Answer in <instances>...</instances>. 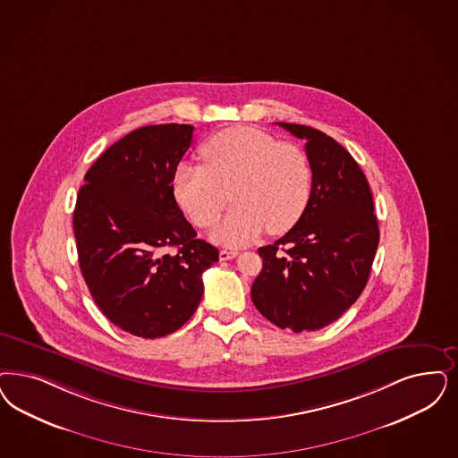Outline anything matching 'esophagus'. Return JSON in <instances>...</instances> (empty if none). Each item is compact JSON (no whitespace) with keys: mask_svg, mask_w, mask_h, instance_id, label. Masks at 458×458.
Segmentation results:
<instances>
[{"mask_svg":"<svg viewBox=\"0 0 458 458\" xmlns=\"http://www.w3.org/2000/svg\"><path fill=\"white\" fill-rule=\"evenodd\" d=\"M237 255V250H220V260H230V259H233Z\"/></svg>","mask_w":458,"mask_h":458,"instance_id":"esophagus-1","label":"esophagus"}]
</instances>
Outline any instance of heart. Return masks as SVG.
Listing matches in <instances>:
<instances>
[{
    "mask_svg": "<svg viewBox=\"0 0 458 458\" xmlns=\"http://www.w3.org/2000/svg\"><path fill=\"white\" fill-rule=\"evenodd\" d=\"M199 154L205 167L177 165L174 196L196 226L208 228L220 218L232 192L237 205L213 230L216 242L245 245L266 228L281 235L300 221L311 198L313 171L296 143L235 126L206 140Z\"/></svg>",
    "mask_w": 458,
    "mask_h": 458,
    "instance_id": "obj_1",
    "label": "heart"
}]
</instances>
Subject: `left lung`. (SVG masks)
<instances>
[{"label": "left lung", "instance_id": "1", "mask_svg": "<svg viewBox=\"0 0 458 458\" xmlns=\"http://www.w3.org/2000/svg\"><path fill=\"white\" fill-rule=\"evenodd\" d=\"M306 140L310 203L284 237L259 249L255 308L279 328L315 332L359 300L377 252L378 226L367 177L347 150L311 126L279 123Z\"/></svg>", "mask_w": 458, "mask_h": 458}]
</instances>
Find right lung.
Listing matches in <instances>:
<instances>
[{
  "label": "right lung",
  "mask_w": 458,
  "mask_h": 458,
  "mask_svg": "<svg viewBox=\"0 0 458 458\" xmlns=\"http://www.w3.org/2000/svg\"><path fill=\"white\" fill-rule=\"evenodd\" d=\"M194 126L130 131L84 175L74 208L82 277L113 325L140 338L179 330L203 298L218 249L196 238L175 203L173 177Z\"/></svg>",
  "instance_id": "obj_1"
}]
</instances>
